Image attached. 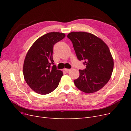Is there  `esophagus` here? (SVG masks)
Returning <instances> with one entry per match:
<instances>
[{
    "label": "esophagus",
    "mask_w": 131,
    "mask_h": 131,
    "mask_svg": "<svg viewBox=\"0 0 131 131\" xmlns=\"http://www.w3.org/2000/svg\"><path fill=\"white\" fill-rule=\"evenodd\" d=\"M64 70L66 71V72H69V71H70L71 70V69H64Z\"/></svg>",
    "instance_id": "obj_1"
}]
</instances>
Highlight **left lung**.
<instances>
[{"label":"left lung","instance_id":"left-lung-1","mask_svg":"<svg viewBox=\"0 0 131 131\" xmlns=\"http://www.w3.org/2000/svg\"><path fill=\"white\" fill-rule=\"evenodd\" d=\"M67 37L73 43L78 59L86 65L74 80L75 86L86 93L100 90L109 81L113 71L114 61L108 46L101 39L85 31H73Z\"/></svg>","mask_w":131,"mask_h":131}]
</instances>
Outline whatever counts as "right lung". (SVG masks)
Segmentation results:
<instances>
[{
    "mask_svg": "<svg viewBox=\"0 0 131 131\" xmlns=\"http://www.w3.org/2000/svg\"><path fill=\"white\" fill-rule=\"evenodd\" d=\"M66 37L64 33L51 32L38 38L28 51L23 63V76L31 90L46 94L56 89L63 76L52 58L55 43Z\"/></svg>",
    "mask_w": 131,
    "mask_h": 131,
    "instance_id": "1",
    "label": "right lung"
}]
</instances>
